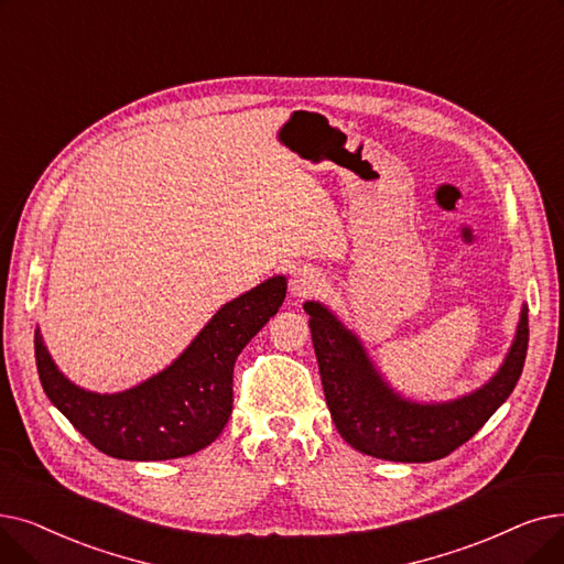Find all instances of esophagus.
I'll use <instances>...</instances> for the list:
<instances>
[{
	"label": "esophagus",
	"instance_id": "1",
	"mask_svg": "<svg viewBox=\"0 0 564 564\" xmlns=\"http://www.w3.org/2000/svg\"><path fill=\"white\" fill-rule=\"evenodd\" d=\"M321 288H323V281L317 279L313 269H297V272L292 274L290 290L295 297H311L315 292H321Z\"/></svg>",
	"mask_w": 564,
	"mask_h": 564
}]
</instances>
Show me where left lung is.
<instances>
[{
	"label": "left lung",
	"instance_id": "obj_1",
	"mask_svg": "<svg viewBox=\"0 0 564 564\" xmlns=\"http://www.w3.org/2000/svg\"><path fill=\"white\" fill-rule=\"evenodd\" d=\"M313 348L332 420L357 452L401 463H429L445 458L491 420L517 387L528 352V308L513 346L491 382L449 403L420 405L391 391L361 343L317 302H306Z\"/></svg>",
	"mask_w": 564,
	"mask_h": 564
}]
</instances>
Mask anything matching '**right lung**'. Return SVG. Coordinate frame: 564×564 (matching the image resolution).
<instances>
[{
	"label": "right lung",
	"mask_w": 564,
	"mask_h": 564,
	"mask_svg": "<svg viewBox=\"0 0 564 564\" xmlns=\"http://www.w3.org/2000/svg\"><path fill=\"white\" fill-rule=\"evenodd\" d=\"M283 300V276L260 283L218 311L165 371L110 397L68 382L36 329L34 355L43 391L73 429L112 458L167 460L195 454L228 424L235 359Z\"/></svg>",
	"instance_id": "right-lung-1"
}]
</instances>
